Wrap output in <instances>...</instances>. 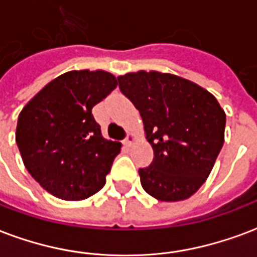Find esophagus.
I'll return each mask as SVG.
<instances>
[{
  "instance_id": "1",
  "label": "esophagus",
  "mask_w": 257,
  "mask_h": 257,
  "mask_svg": "<svg viewBox=\"0 0 257 257\" xmlns=\"http://www.w3.org/2000/svg\"><path fill=\"white\" fill-rule=\"evenodd\" d=\"M135 140H136V136H135L134 134H128L126 135V138H125V140H123V144H125L126 147H131Z\"/></svg>"
}]
</instances>
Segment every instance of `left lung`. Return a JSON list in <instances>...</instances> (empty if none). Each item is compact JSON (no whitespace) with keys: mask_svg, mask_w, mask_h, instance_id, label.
<instances>
[{"mask_svg":"<svg viewBox=\"0 0 257 257\" xmlns=\"http://www.w3.org/2000/svg\"><path fill=\"white\" fill-rule=\"evenodd\" d=\"M118 81L154 150L153 163L139 169L143 189L161 201L191 197L210 176L225 142L223 109L203 87L170 73L139 70Z\"/></svg>","mask_w":257,"mask_h":257,"instance_id":"left-lung-1","label":"left lung"}]
</instances>
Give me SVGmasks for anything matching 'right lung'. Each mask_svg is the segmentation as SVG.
Instances as JSON below:
<instances>
[{
	"instance_id": "1",
	"label": "right lung",
	"mask_w": 257,
	"mask_h": 257,
	"mask_svg": "<svg viewBox=\"0 0 257 257\" xmlns=\"http://www.w3.org/2000/svg\"><path fill=\"white\" fill-rule=\"evenodd\" d=\"M117 84L104 70H70L45 85L19 114L16 143L24 166L53 196L83 200L103 188L121 143L102 136L92 107Z\"/></svg>"
}]
</instances>
